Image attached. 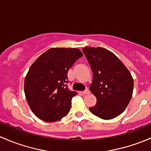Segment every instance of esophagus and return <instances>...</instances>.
<instances>
[{"instance_id": "34e87169", "label": "esophagus", "mask_w": 151, "mask_h": 151, "mask_svg": "<svg viewBox=\"0 0 151 151\" xmlns=\"http://www.w3.org/2000/svg\"><path fill=\"white\" fill-rule=\"evenodd\" d=\"M82 93H83V94H89V90H88V88H86V89H85Z\"/></svg>"}]
</instances>
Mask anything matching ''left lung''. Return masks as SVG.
I'll return each mask as SVG.
<instances>
[{
    "mask_svg": "<svg viewBox=\"0 0 151 151\" xmlns=\"http://www.w3.org/2000/svg\"><path fill=\"white\" fill-rule=\"evenodd\" d=\"M82 50L93 72L90 91L97 97V104L89 110L100 119H114L124 111L132 96L131 73L108 49L86 47Z\"/></svg>",
    "mask_w": 151,
    "mask_h": 151,
    "instance_id": "8db88e82",
    "label": "left lung"
}]
</instances>
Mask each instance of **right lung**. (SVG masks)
Masks as SVG:
<instances>
[{
  "mask_svg": "<svg viewBox=\"0 0 151 151\" xmlns=\"http://www.w3.org/2000/svg\"><path fill=\"white\" fill-rule=\"evenodd\" d=\"M82 56L78 49L52 48L31 65L24 80V94L38 119L54 122L68 114L77 92L68 88V72Z\"/></svg>",
  "mask_w": 151,
  "mask_h": 151,
  "instance_id": "obj_1",
  "label": "right lung"
}]
</instances>
